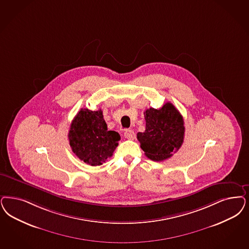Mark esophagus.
<instances>
[{
	"label": "esophagus",
	"mask_w": 249,
	"mask_h": 249,
	"mask_svg": "<svg viewBox=\"0 0 249 249\" xmlns=\"http://www.w3.org/2000/svg\"><path fill=\"white\" fill-rule=\"evenodd\" d=\"M124 136L126 139L128 140H134L135 139V133L132 129H127L125 132H124Z\"/></svg>",
	"instance_id": "1"
}]
</instances>
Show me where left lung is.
I'll list each match as a JSON object with an SVG mask.
<instances>
[{"label": "left lung", "mask_w": 249, "mask_h": 249, "mask_svg": "<svg viewBox=\"0 0 249 249\" xmlns=\"http://www.w3.org/2000/svg\"><path fill=\"white\" fill-rule=\"evenodd\" d=\"M144 132H138V141L146 156L153 161H163L180 148L184 142V120L173 104L160 109L150 107L144 112Z\"/></svg>", "instance_id": "8db88e82"}]
</instances>
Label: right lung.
Instances as JSON below:
<instances>
[{
	"instance_id": "1",
	"label": "right lung",
	"mask_w": 249,
	"mask_h": 249,
	"mask_svg": "<svg viewBox=\"0 0 249 249\" xmlns=\"http://www.w3.org/2000/svg\"><path fill=\"white\" fill-rule=\"evenodd\" d=\"M70 145L78 158L92 166L101 165L119 145L120 134L108 130L101 109L82 108L69 130Z\"/></svg>"
}]
</instances>
